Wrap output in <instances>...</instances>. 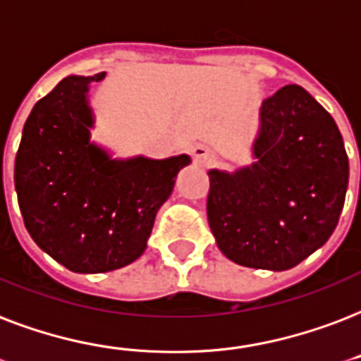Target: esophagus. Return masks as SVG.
I'll use <instances>...</instances> for the list:
<instances>
[{"label":"esophagus","instance_id":"esophagus-1","mask_svg":"<svg viewBox=\"0 0 361 361\" xmlns=\"http://www.w3.org/2000/svg\"><path fill=\"white\" fill-rule=\"evenodd\" d=\"M191 155H192V159H195V162H197V164H200V166H208V164H212V162L216 161L214 151L202 144L195 145V147L191 149Z\"/></svg>","mask_w":361,"mask_h":361}]
</instances>
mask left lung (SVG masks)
<instances>
[{"instance_id":"obj_1","label":"left lung","mask_w":361,"mask_h":361,"mask_svg":"<svg viewBox=\"0 0 361 361\" xmlns=\"http://www.w3.org/2000/svg\"><path fill=\"white\" fill-rule=\"evenodd\" d=\"M252 155L235 172H208V224L231 261L288 271L337 227L348 187L343 136L307 90L286 85L261 106Z\"/></svg>"}]
</instances>
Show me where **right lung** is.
<instances>
[{
  "instance_id": "1",
  "label": "right lung",
  "mask_w": 361,
  "mask_h": 361,
  "mask_svg": "<svg viewBox=\"0 0 361 361\" xmlns=\"http://www.w3.org/2000/svg\"><path fill=\"white\" fill-rule=\"evenodd\" d=\"M92 77L68 75L26 119L15 189L27 233L60 265L81 274L130 265L147 247L155 216L189 155L114 159L90 140Z\"/></svg>"
}]
</instances>
